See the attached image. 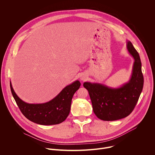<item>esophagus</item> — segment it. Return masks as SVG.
Wrapping results in <instances>:
<instances>
[{
	"instance_id": "34e87169",
	"label": "esophagus",
	"mask_w": 155,
	"mask_h": 155,
	"mask_svg": "<svg viewBox=\"0 0 155 155\" xmlns=\"http://www.w3.org/2000/svg\"><path fill=\"white\" fill-rule=\"evenodd\" d=\"M86 78H87V77H86L85 75H82L80 77V80H81V81H84V80H85L86 79Z\"/></svg>"
}]
</instances>
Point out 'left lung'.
<instances>
[{"mask_svg":"<svg viewBox=\"0 0 155 155\" xmlns=\"http://www.w3.org/2000/svg\"><path fill=\"white\" fill-rule=\"evenodd\" d=\"M126 49L134 59L132 74L127 83L117 87L99 83H83L89 92L93 112L100 120L115 121L127 117L134 110L142 93L143 77L139 54L128 40Z\"/></svg>","mask_w":155,"mask_h":155,"instance_id":"left-lung-1","label":"left lung"}]
</instances>
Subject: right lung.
<instances>
[{
  "mask_svg": "<svg viewBox=\"0 0 155 155\" xmlns=\"http://www.w3.org/2000/svg\"><path fill=\"white\" fill-rule=\"evenodd\" d=\"M12 95L21 112L29 120L41 125H53L63 122L68 117L74 93L81 85L76 80L66 86L51 101L42 104H29L21 100L15 92L10 81Z\"/></svg>",
  "mask_w": 155,
  "mask_h": 155,
  "instance_id": "obj_1",
  "label": "right lung"
}]
</instances>
